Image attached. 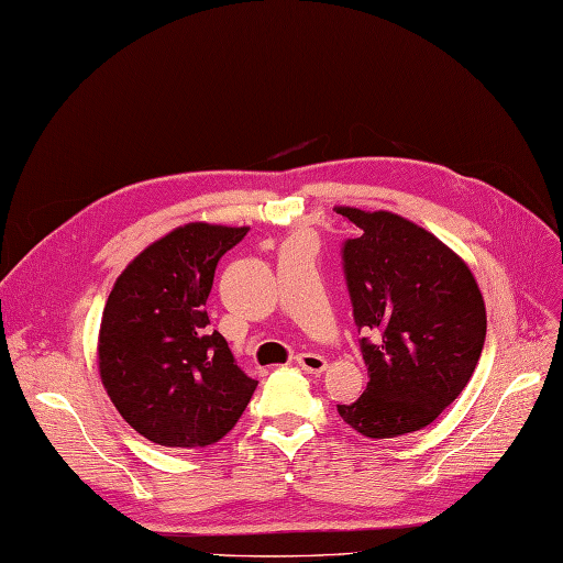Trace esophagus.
<instances>
[{
    "mask_svg": "<svg viewBox=\"0 0 563 563\" xmlns=\"http://www.w3.org/2000/svg\"><path fill=\"white\" fill-rule=\"evenodd\" d=\"M297 364L301 371L307 373H313V376H319V373H323L328 368V358L321 356V354H311V352H305L297 356Z\"/></svg>",
    "mask_w": 563,
    "mask_h": 563,
    "instance_id": "obj_1",
    "label": "esophagus"
}]
</instances>
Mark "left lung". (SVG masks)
Segmentation results:
<instances>
[{
  "label": "left lung",
  "mask_w": 563,
  "mask_h": 563,
  "mask_svg": "<svg viewBox=\"0 0 563 563\" xmlns=\"http://www.w3.org/2000/svg\"><path fill=\"white\" fill-rule=\"evenodd\" d=\"M358 228L344 242V276L362 340L368 385L338 411L373 440L430 426L468 385L487 316L468 264L430 230L393 211L335 207Z\"/></svg>",
  "instance_id": "1"
}]
</instances>
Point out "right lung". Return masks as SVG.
<instances>
[{"instance_id":"obj_1","label":"right lung","mask_w":563,"mask_h":563,"mask_svg":"<svg viewBox=\"0 0 563 563\" xmlns=\"http://www.w3.org/2000/svg\"><path fill=\"white\" fill-rule=\"evenodd\" d=\"M247 225L195 221L147 244L113 283L97 338V366L123 421L164 446H207L233 430L256 390L207 297L219 258Z\"/></svg>"}]
</instances>
